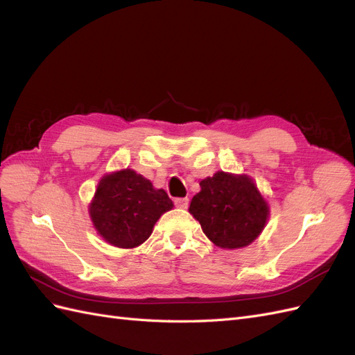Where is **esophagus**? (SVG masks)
<instances>
[{"mask_svg": "<svg viewBox=\"0 0 355 355\" xmlns=\"http://www.w3.org/2000/svg\"><path fill=\"white\" fill-rule=\"evenodd\" d=\"M175 204L178 209H187L188 207V198H176Z\"/></svg>", "mask_w": 355, "mask_h": 355, "instance_id": "obj_1", "label": "esophagus"}]
</instances>
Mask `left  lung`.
Segmentation results:
<instances>
[{
  "mask_svg": "<svg viewBox=\"0 0 355 355\" xmlns=\"http://www.w3.org/2000/svg\"><path fill=\"white\" fill-rule=\"evenodd\" d=\"M200 188L188 210L214 245L241 249L262 234L270 218V204L250 176L220 170L202 179Z\"/></svg>",
  "mask_w": 355,
  "mask_h": 355,
  "instance_id": "1",
  "label": "left lung"
}]
</instances>
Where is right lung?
Instances as JSON below:
<instances>
[{"instance_id": "1", "label": "right lung", "mask_w": 355, "mask_h": 355, "mask_svg": "<svg viewBox=\"0 0 355 355\" xmlns=\"http://www.w3.org/2000/svg\"><path fill=\"white\" fill-rule=\"evenodd\" d=\"M173 209L164 189L153 182L123 168L106 173L99 180L89 214L94 230L111 245L135 249L153 234L161 214Z\"/></svg>"}]
</instances>
